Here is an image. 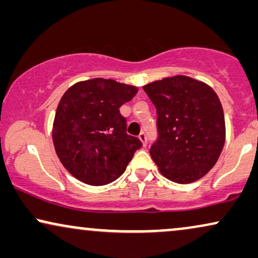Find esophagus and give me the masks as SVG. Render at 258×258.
I'll list each match as a JSON object with an SVG mask.
<instances>
[{
	"mask_svg": "<svg viewBox=\"0 0 258 258\" xmlns=\"http://www.w3.org/2000/svg\"><path fill=\"white\" fill-rule=\"evenodd\" d=\"M139 139H140V142L143 143V145H146L148 144V137H146V133L145 132H142L139 135Z\"/></svg>",
	"mask_w": 258,
	"mask_h": 258,
	"instance_id": "1",
	"label": "esophagus"
}]
</instances>
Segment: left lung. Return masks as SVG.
<instances>
[{"label": "left lung", "instance_id": "left-lung-1", "mask_svg": "<svg viewBox=\"0 0 258 258\" xmlns=\"http://www.w3.org/2000/svg\"><path fill=\"white\" fill-rule=\"evenodd\" d=\"M143 89L157 110L158 138L150 149L153 162L172 182L198 181L214 167L224 148V110L216 91L182 75Z\"/></svg>", "mask_w": 258, "mask_h": 258}]
</instances>
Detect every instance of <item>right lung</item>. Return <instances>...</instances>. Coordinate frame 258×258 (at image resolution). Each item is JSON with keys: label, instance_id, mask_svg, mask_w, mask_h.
I'll return each instance as SVG.
<instances>
[{"label": "right lung", "instance_id": "add662e5", "mask_svg": "<svg viewBox=\"0 0 258 258\" xmlns=\"http://www.w3.org/2000/svg\"><path fill=\"white\" fill-rule=\"evenodd\" d=\"M138 88L114 80L93 78L64 93L54 115L52 139L64 168L90 185L115 181L126 170L142 142L127 135L119 108Z\"/></svg>", "mask_w": 258, "mask_h": 258}]
</instances>
